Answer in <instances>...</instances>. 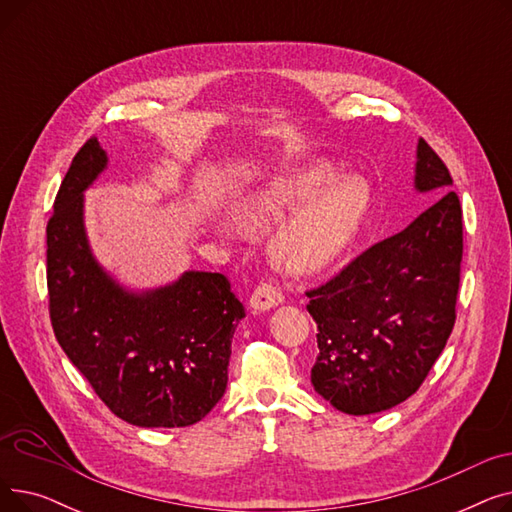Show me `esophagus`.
Masks as SVG:
<instances>
[{
  "label": "esophagus",
  "mask_w": 512,
  "mask_h": 512,
  "mask_svg": "<svg viewBox=\"0 0 512 512\" xmlns=\"http://www.w3.org/2000/svg\"><path fill=\"white\" fill-rule=\"evenodd\" d=\"M282 301H284V297H282L280 288H276L270 282H263V284H259L253 290L251 299H249V305L255 311H267V309H272V307H278Z\"/></svg>",
  "instance_id": "1"
}]
</instances>
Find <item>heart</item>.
I'll list each match as a JSON object with an SVG mask.
<instances>
[{
    "mask_svg": "<svg viewBox=\"0 0 512 512\" xmlns=\"http://www.w3.org/2000/svg\"><path fill=\"white\" fill-rule=\"evenodd\" d=\"M334 176L330 164L274 176L238 199L236 218L247 230H267L301 206L276 234L272 253L292 274L324 270L353 238L369 203L361 178Z\"/></svg>",
    "mask_w": 512,
    "mask_h": 512,
    "instance_id": "1",
    "label": "heart"
}]
</instances>
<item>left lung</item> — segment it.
<instances>
[{
	"label": "left lung",
	"instance_id": "left-lung-1",
	"mask_svg": "<svg viewBox=\"0 0 512 512\" xmlns=\"http://www.w3.org/2000/svg\"><path fill=\"white\" fill-rule=\"evenodd\" d=\"M450 186L444 161L419 139L415 188L442 197L307 290L319 348L311 384L342 413L371 415L405 402L444 351L463 259V211Z\"/></svg>",
	"mask_w": 512,
	"mask_h": 512
}]
</instances>
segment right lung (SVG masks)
I'll list each match as a JSON object with an SVG mask.
<instances>
[{
  "mask_svg": "<svg viewBox=\"0 0 512 512\" xmlns=\"http://www.w3.org/2000/svg\"><path fill=\"white\" fill-rule=\"evenodd\" d=\"M105 166L93 137L74 155L47 222L53 334L126 423L193 425L226 392L230 344L245 307L222 274L184 272L168 286L132 292L103 270L89 247L83 195Z\"/></svg>",
  "mask_w": 512,
  "mask_h": 512,
  "instance_id": "right-lung-1",
  "label": "right lung"
}]
</instances>
